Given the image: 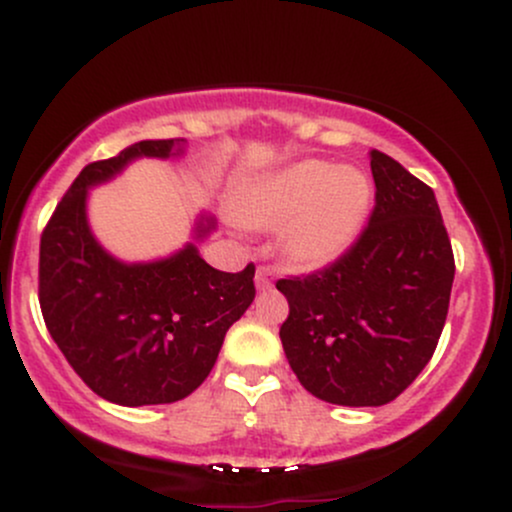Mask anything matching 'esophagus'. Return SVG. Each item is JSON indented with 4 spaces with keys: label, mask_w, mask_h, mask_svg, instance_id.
<instances>
[{
    "label": "esophagus",
    "mask_w": 512,
    "mask_h": 512,
    "mask_svg": "<svg viewBox=\"0 0 512 512\" xmlns=\"http://www.w3.org/2000/svg\"><path fill=\"white\" fill-rule=\"evenodd\" d=\"M255 284H257V289H260V291H269V289H272V272H269L267 267H257V272H255Z\"/></svg>",
    "instance_id": "esophagus-1"
}]
</instances>
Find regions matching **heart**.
Masks as SVG:
<instances>
[{"mask_svg": "<svg viewBox=\"0 0 512 512\" xmlns=\"http://www.w3.org/2000/svg\"><path fill=\"white\" fill-rule=\"evenodd\" d=\"M370 204L366 175L325 161H301L269 175L240 204L257 228L284 226V250L301 267L342 257L361 231Z\"/></svg>", "mask_w": 512, "mask_h": 512, "instance_id": "1", "label": "heart"}]
</instances>
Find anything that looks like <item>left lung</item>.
<instances>
[{
	"instance_id": "obj_1",
	"label": "left lung",
	"mask_w": 512,
	"mask_h": 512,
	"mask_svg": "<svg viewBox=\"0 0 512 512\" xmlns=\"http://www.w3.org/2000/svg\"><path fill=\"white\" fill-rule=\"evenodd\" d=\"M375 207L330 267L276 281L289 301L279 337L310 395L342 407H383L436 351L455 257L436 195L383 151H370Z\"/></svg>"
}]
</instances>
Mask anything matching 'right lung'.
Returning <instances> with one entry per match:
<instances>
[{
	"mask_svg": "<svg viewBox=\"0 0 512 512\" xmlns=\"http://www.w3.org/2000/svg\"><path fill=\"white\" fill-rule=\"evenodd\" d=\"M185 139H146L88 163L40 238L38 296L50 337L84 383L122 407L170 404L207 380L228 327L255 301V264L219 272L195 243L156 262H120L88 228L86 197L134 158L182 156ZM214 231L202 216L195 238Z\"/></svg>",
	"mask_w": 512,
	"mask_h": 512,
	"instance_id": "add662e5",
	"label": "right lung"
}]
</instances>
